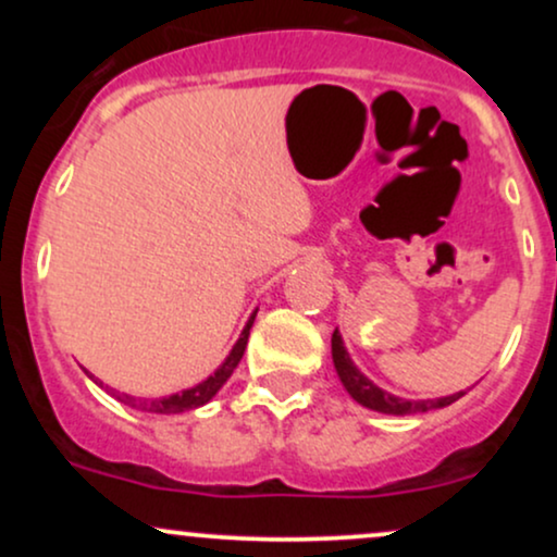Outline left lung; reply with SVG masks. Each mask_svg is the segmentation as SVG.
Segmentation results:
<instances>
[{"label":"left lung","instance_id":"1","mask_svg":"<svg viewBox=\"0 0 557 557\" xmlns=\"http://www.w3.org/2000/svg\"><path fill=\"white\" fill-rule=\"evenodd\" d=\"M332 361H335L337 376L345 385V389L350 393V398L359 400L361 406L372 408V411L380 413H393V417H408V413H424L432 411V408H445L450 403H456L463 393L447 395V398H437V400H406V398H395V395L385 393L382 387H376L369 376H363L356 363L350 361L348 350H345L341 332H332Z\"/></svg>","mask_w":557,"mask_h":557}]
</instances>
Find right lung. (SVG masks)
Masks as SVG:
<instances>
[{
    "label": "right lung",
    "mask_w": 557,
    "mask_h": 557,
    "mask_svg": "<svg viewBox=\"0 0 557 557\" xmlns=\"http://www.w3.org/2000/svg\"><path fill=\"white\" fill-rule=\"evenodd\" d=\"M257 314L248 319L246 330L240 332L238 343L233 345V350H230V356L225 359L216 372L209 376V380H203L201 385L190 387V389H183V393L177 395H168V398H157V400H140V398H133V395H125V393H114V398L120 403H125V406L131 408H138V411H151V413H183V411H190V408H198L203 406V403H209L216 395V389H220L225 382L230 380V374L235 372V367H238L240 359H243V350H246V343H248V332H251V324Z\"/></svg>",
    "instance_id": "1"
}]
</instances>
